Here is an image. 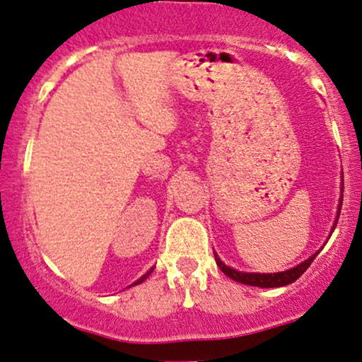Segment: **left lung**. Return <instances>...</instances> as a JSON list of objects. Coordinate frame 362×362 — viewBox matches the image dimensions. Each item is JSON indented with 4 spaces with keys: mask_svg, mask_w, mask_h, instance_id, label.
I'll return each mask as SVG.
<instances>
[{
    "mask_svg": "<svg viewBox=\"0 0 362 362\" xmlns=\"http://www.w3.org/2000/svg\"><path fill=\"white\" fill-rule=\"evenodd\" d=\"M344 189V184L341 187V190ZM341 207H342V197L339 200V206H337V216H335V221H334V226L332 229H330V234L334 233L335 229V224H337V219H339V214H341ZM329 234V236H330ZM319 251H315L310 258L302 261V263L297 264V267L290 268V269H285V272H278V273H246V272H238V269L228 267V264H224L223 261H221L219 256H217V252H214V258H216V263L217 267L221 268V272L224 273V275H228L230 280L238 281V283H243V285H251V286H259V288H278V286H285V285H290V283H293L295 280H298L300 276L303 275V273L307 272V268L310 267L312 261L315 259V256L319 255Z\"/></svg>",
    "mask_w": 362,
    "mask_h": 362,
    "instance_id": "8db88e82",
    "label": "left lung"
}]
</instances>
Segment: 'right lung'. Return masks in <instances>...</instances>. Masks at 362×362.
Instances as JSON below:
<instances>
[{
  "mask_svg": "<svg viewBox=\"0 0 362 362\" xmlns=\"http://www.w3.org/2000/svg\"><path fill=\"white\" fill-rule=\"evenodd\" d=\"M153 269H155V268H150V269H148V272L145 273V275H143L141 278H139V280H136V281H134V283H133V285H138V283H143V281H145V280H146V278L151 275V272H153ZM133 285H132V286H133Z\"/></svg>",
  "mask_w": 362,
  "mask_h": 362,
  "instance_id": "add662e5",
  "label": "right lung"
}]
</instances>
